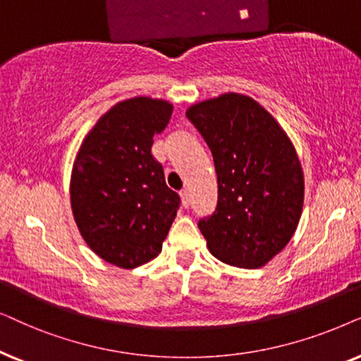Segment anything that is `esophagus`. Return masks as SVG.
<instances>
[{
	"label": "esophagus",
	"mask_w": 361,
	"mask_h": 361,
	"mask_svg": "<svg viewBox=\"0 0 361 361\" xmlns=\"http://www.w3.org/2000/svg\"><path fill=\"white\" fill-rule=\"evenodd\" d=\"M180 196H181V204H183V208H188L190 206V203H191V200H190V191L188 190H183L180 193Z\"/></svg>",
	"instance_id": "esophagus-1"
}]
</instances>
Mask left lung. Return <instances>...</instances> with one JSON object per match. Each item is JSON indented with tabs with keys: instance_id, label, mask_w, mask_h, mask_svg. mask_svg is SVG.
I'll return each mask as SVG.
<instances>
[{
	"instance_id": "obj_1",
	"label": "left lung",
	"mask_w": 361,
	"mask_h": 361,
	"mask_svg": "<svg viewBox=\"0 0 361 361\" xmlns=\"http://www.w3.org/2000/svg\"><path fill=\"white\" fill-rule=\"evenodd\" d=\"M186 117L213 153L218 204L198 228L221 262L259 269L294 236L304 208V170L281 123L244 94L193 104Z\"/></svg>"
}]
</instances>
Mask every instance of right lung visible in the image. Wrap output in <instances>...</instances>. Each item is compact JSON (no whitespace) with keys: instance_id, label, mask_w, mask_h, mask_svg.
Segmentation results:
<instances>
[{"instance_id":"1","label":"right lung","mask_w":361,"mask_h":361,"mask_svg":"<svg viewBox=\"0 0 361 361\" xmlns=\"http://www.w3.org/2000/svg\"><path fill=\"white\" fill-rule=\"evenodd\" d=\"M173 104L120 100L100 117L77 150L71 173V208L85 244L105 262L135 269L161 252L180 196L165 183L152 153Z\"/></svg>"}]
</instances>
